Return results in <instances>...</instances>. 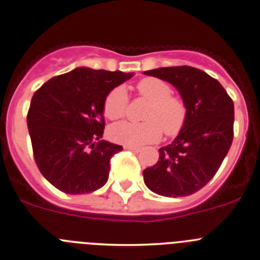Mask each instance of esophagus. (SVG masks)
Returning a JSON list of instances; mask_svg holds the SVG:
<instances>
[{
	"mask_svg": "<svg viewBox=\"0 0 260 260\" xmlns=\"http://www.w3.org/2000/svg\"><path fill=\"white\" fill-rule=\"evenodd\" d=\"M124 148L125 150H130V151H133V152H136V153L141 151V148L135 147V146H124Z\"/></svg>",
	"mask_w": 260,
	"mask_h": 260,
	"instance_id": "esophagus-1",
	"label": "esophagus"
}]
</instances>
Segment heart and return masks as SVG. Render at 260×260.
<instances>
[{
  "label": "heart",
  "mask_w": 260,
  "mask_h": 260,
  "mask_svg": "<svg viewBox=\"0 0 260 260\" xmlns=\"http://www.w3.org/2000/svg\"><path fill=\"white\" fill-rule=\"evenodd\" d=\"M139 94L150 102L146 109L144 122L121 121L109 127V138L125 146H142L157 142L162 136H174L184 126L186 107L179 97L172 95L171 86L154 77H146L136 86ZM127 91L118 86L108 93L104 101V114L110 120L125 115L127 108Z\"/></svg>",
  "instance_id": "heart-1"
}]
</instances>
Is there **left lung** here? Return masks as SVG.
Listing matches in <instances>:
<instances>
[{
	"label": "left lung",
	"mask_w": 260,
	"mask_h": 260,
	"mask_svg": "<svg viewBox=\"0 0 260 260\" xmlns=\"http://www.w3.org/2000/svg\"><path fill=\"white\" fill-rule=\"evenodd\" d=\"M144 74L171 83L186 107L184 126L172 144L159 148L156 165L145 169V184L162 197H188L212 179L231 147L233 102L217 80L195 67H159Z\"/></svg>",
	"instance_id": "8db88e82"
}]
</instances>
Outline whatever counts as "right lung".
I'll return each instance as SVG.
<instances>
[{"label":"right lung","mask_w":260,"mask_h":260,"mask_svg":"<svg viewBox=\"0 0 260 260\" xmlns=\"http://www.w3.org/2000/svg\"><path fill=\"white\" fill-rule=\"evenodd\" d=\"M133 74L77 67L34 93L27 116L40 173L66 194H88L109 177L110 158L121 146L102 140L108 93Z\"/></svg>","instance_id":"right-lung-1"}]
</instances>
